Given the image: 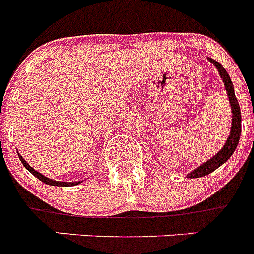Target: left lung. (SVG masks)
I'll use <instances>...</instances> for the list:
<instances>
[{
    "label": "left lung",
    "mask_w": 254,
    "mask_h": 254,
    "mask_svg": "<svg viewBox=\"0 0 254 254\" xmlns=\"http://www.w3.org/2000/svg\"><path fill=\"white\" fill-rule=\"evenodd\" d=\"M210 62L214 64L215 67L219 71L220 76L223 78L224 85H225L226 93H228L229 96V102H230V105H232V113H233V121H232V129H230V134H229L228 140H226L225 145L219 152H217L215 156L210 159L208 161H206L205 164H202L201 167H198L197 169H194L193 172L188 174V178H199V177H205L210 173L214 172L215 169L223 165L226 160H228L230 156L233 155V152L235 151L238 146V142H239V137H241V131H242V114H241V108H239V104H238V100L235 98L234 94V87H233V82L229 77L228 72L225 71L221 64L219 62H216L215 60H211L208 58Z\"/></svg>",
    "instance_id": "obj_1"
}]
</instances>
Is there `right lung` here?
<instances>
[{
    "label": "right lung",
    "mask_w": 254,
    "mask_h": 254,
    "mask_svg": "<svg viewBox=\"0 0 254 254\" xmlns=\"http://www.w3.org/2000/svg\"><path fill=\"white\" fill-rule=\"evenodd\" d=\"M19 158H20V161H21V163H22V165H24V167H25L26 169H28L29 172L31 173V174H33V176H35L38 179H40V181H42V182H44L46 185H49V186H58V187H71V186L78 185V182H69V183H68V182L52 181V179L47 178V177H44L43 174H40V173H38L37 170L33 169V168H31L30 165H29V164L26 163L25 160H24V158H22V156H21V155H20V154H19Z\"/></svg>",
    "instance_id": "right-lung-1"
}]
</instances>
